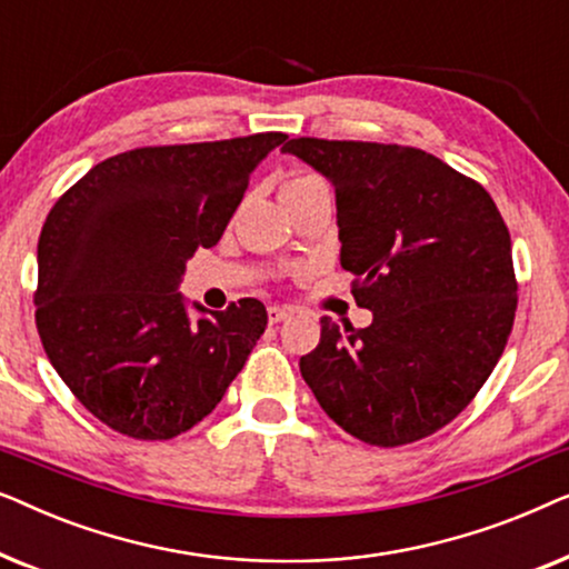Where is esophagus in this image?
I'll list each match as a JSON object with an SVG mask.
<instances>
[{
  "mask_svg": "<svg viewBox=\"0 0 569 569\" xmlns=\"http://www.w3.org/2000/svg\"><path fill=\"white\" fill-rule=\"evenodd\" d=\"M290 318H292V308H279V306L269 308V323H282V321H290Z\"/></svg>",
  "mask_w": 569,
  "mask_h": 569,
  "instance_id": "1",
  "label": "esophagus"
}]
</instances>
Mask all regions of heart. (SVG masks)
I'll use <instances>...</instances> for the list:
<instances>
[{"label": "heart", "mask_w": 569, "mask_h": 569, "mask_svg": "<svg viewBox=\"0 0 569 569\" xmlns=\"http://www.w3.org/2000/svg\"><path fill=\"white\" fill-rule=\"evenodd\" d=\"M316 186H326V183L316 173H310V170H292V173L284 178L282 193L287 197V193L308 191V189H316Z\"/></svg>", "instance_id": "b5f03b06"}]
</instances>
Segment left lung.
Segmentation results:
<instances>
[{"label": "left lung", "instance_id": "8db88e82", "mask_svg": "<svg viewBox=\"0 0 569 569\" xmlns=\"http://www.w3.org/2000/svg\"><path fill=\"white\" fill-rule=\"evenodd\" d=\"M333 183L341 267L368 329L326 316L300 372L341 430L378 448L430 438L469 407L518 308L510 232L487 189L403 144L298 137Z\"/></svg>", "mask_w": 569, "mask_h": 569}]
</instances>
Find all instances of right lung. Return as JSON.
I'll use <instances>...</instances> for the list:
<instances>
[{
  "mask_svg": "<svg viewBox=\"0 0 569 569\" xmlns=\"http://www.w3.org/2000/svg\"><path fill=\"white\" fill-rule=\"evenodd\" d=\"M284 139L137 147L98 162L51 207L38 238V337L77 401L111 430L176 438L243 370L267 329L263 302L243 298L191 323L178 287Z\"/></svg>",
  "mask_w": 569,
  "mask_h": 569,
  "instance_id": "right-lung-1",
  "label": "right lung"
}]
</instances>
